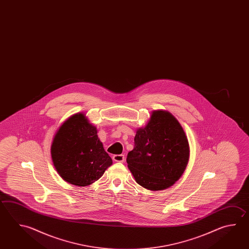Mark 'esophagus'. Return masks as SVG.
Listing matches in <instances>:
<instances>
[{
  "label": "esophagus",
  "mask_w": 249,
  "mask_h": 249,
  "mask_svg": "<svg viewBox=\"0 0 249 249\" xmlns=\"http://www.w3.org/2000/svg\"><path fill=\"white\" fill-rule=\"evenodd\" d=\"M113 160L115 161V162H124V160H125V158H124V155H122V154H119V155H113Z\"/></svg>",
  "instance_id": "obj_1"
}]
</instances>
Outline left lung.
<instances>
[{
    "label": "left lung",
    "mask_w": 249,
    "mask_h": 249,
    "mask_svg": "<svg viewBox=\"0 0 249 249\" xmlns=\"http://www.w3.org/2000/svg\"><path fill=\"white\" fill-rule=\"evenodd\" d=\"M134 140L127 163L137 183L150 190H161L180 178L188 164L189 145L183 128L171 113L153 112Z\"/></svg>",
    "instance_id": "1"
}]
</instances>
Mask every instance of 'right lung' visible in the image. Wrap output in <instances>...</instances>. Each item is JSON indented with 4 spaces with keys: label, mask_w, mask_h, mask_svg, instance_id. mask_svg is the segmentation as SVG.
Masks as SVG:
<instances>
[{
    "label": "right lung",
    "mask_w": 249,
    "mask_h": 249,
    "mask_svg": "<svg viewBox=\"0 0 249 249\" xmlns=\"http://www.w3.org/2000/svg\"><path fill=\"white\" fill-rule=\"evenodd\" d=\"M51 154L61 178L79 187L95 182L113 164L96 127L83 113H76L61 125L53 138Z\"/></svg>",
    "instance_id": "add662e5"
}]
</instances>
